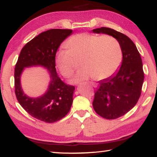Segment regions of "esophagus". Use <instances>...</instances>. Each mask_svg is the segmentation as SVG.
I'll return each mask as SVG.
<instances>
[{
	"label": "esophagus",
	"instance_id": "34e87169",
	"mask_svg": "<svg viewBox=\"0 0 157 157\" xmlns=\"http://www.w3.org/2000/svg\"><path fill=\"white\" fill-rule=\"evenodd\" d=\"M91 84V85H92V86H93V87H95V88H96L97 86H98V85H97L96 84H95V83H93V82H92V83H90Z\"/></svg>",
	"mask_w": 157,
	"mask_h": 157
}]
</instances>
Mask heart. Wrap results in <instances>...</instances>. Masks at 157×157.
Instances as JSON below:
<instances>
[{
    "label": "heart",
    "instance_id": "heart-1",
    "mask_svg": "<svg viewBox=\"0 0 157 157\" xmlns=\"http://www.w3.org/2000/svg\"><path fill=\"white\" fill-rule=\"evenodd\" d=\"M67 49H60L55 55V62L59 72L66 78L73 75L80 60L82 67L71 79L73 83L93 78L97 80L107 79L118 70L122 60L120 44L114 37L79 33L65 43Z\"/></svg>",
    "mask_w": 157,
    "mask_h": 157
}]
</instances>
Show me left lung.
Segmentation results:
<instances>
[{
  "instance_id": "8db88e82",
  "label": "left lung",
  "mask_w": 157,
  "mask_h": 157,
  "mask_svg": "<svg viewBox=\"0 0 157 157\" xmlns=\"http://www.w3.org/2000/svg\"><path fill=\"white\" fill-rule=\"evenodd\" d=\"M117 40L122 51L120 69L115 75L99 81L93 102V108L99 116L115 119L124 115L137 103L144 79L143 63L134 42L124 33L108 27L93 30Z\"/></svg>"
}]
</instances>
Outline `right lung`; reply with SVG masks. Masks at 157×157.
<instances>
[{
  "instance_id": "obj_1",
  "label": "right lung",
  "mask_w": 157,
  "mask_h": 157,
  "mask_svg": "<svg viewBox=\"0 0 157 157\" xmlns=\"http://www.w3.org/2000/svg\"><path fill=\"white\" fill-rule=\"evenodd\" d=\"M72 32L71 29H53L40 33L22 48L15 66L17 100L31 116L47 123L60 120L69 112L73 104L75 87L61 80L56 72L55 62V55L59 45ZM37 66L48 70L51 81L44 95L29 98L21 89L20 76L25 67Z\"/></svg>"
}]
</instances>
